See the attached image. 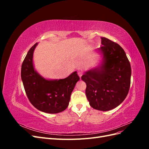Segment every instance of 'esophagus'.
I'll return each mask as SVG.
<instances>
[{
    "label": "esophagus",
    "instance_id": "34e87169",
    "mask_svg": "<svg viewBox=\"0 0 149 149\" xmlns=\"http://www.w3.org/2000/svg\"><path fill=\"white\" fill-rule=\"evenodd\" d=\"M78 76H79V77L81 78V76L83 75V72L81 71H78Z\"/></svg>",
    "mask_w": 149,
    "mask_h": 149
}]
</instances>
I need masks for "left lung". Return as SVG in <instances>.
Listing matches in <instances>:
<instances>
[{
    "mask_svg": "<svg viewBox=\"0 0 149 149\" xmlns=\"http://www.w3.org/2000/svg\"><path fill=\"white\" fill-rule=\"evenodd\" d=\"M100 50L104 62L98 68L81 76L86 84V94L93 108L107 111L123 102L129 91L131 67L126 54L119 44L101 37Z\"/></svg>",
    "mask_w": 149,
    "mask_h": 149,
    "instance_id": "obj_1",
    "label": "left lung"
}]
</instances>
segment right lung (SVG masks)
Returning <instances> with one entry per match:
<instances>
[{"mask_svg":"<svg viewBox=\"0 0 149 149\" xmlns=\"http://www.w3.org/2000/svg\"><path fill=\"white\" fill-rule=\"evenodd\" d=\"M31 47L22 63L21 78L29 100L39 111L56 114L65 111L69 104L71 94L79 79L74 71L68 77L59 80H47L34 70L33 53L37 45Z\"/></svg>","mask_w":149,"mask_h":149,"instance_id":"right-lung-1","label":"right lung"}]
</instances>
